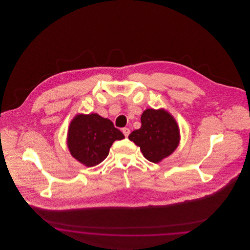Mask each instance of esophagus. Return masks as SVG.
<instances>
[{
	"label": "esophagus",
	"instance_id": "esophagus-1",
	"mask_svg": "<svg viewBox=\"0 0 250 250\" xmlns=\"http://www.w3.org/2000/svg\"><path fill=\"white\" fill-rule=\"evenodd\" d=\"M123 133H124V135L127 138L128 137V135L130 134V130H129V128H127V127H125V128H123Z\"/></svg>",
	"mask_w": 250,
	"mask_h": 250
}]
</instances>
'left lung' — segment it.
Returning a JSON list of instances; mask_svg holds the SVG:
<instances>
[{
  "label": "left lung",
  "instance_id": "8db88e82",
  "mask_svg": "<svg viewBox=\"0 0 250 250\" xmlns=\"http://www.w3.org/2000/svg\"><path fill=\"white\" fill-rule=\"evenodd\" d=\"M142 126L128 136L141 148L143 156L159 163L171 155L180 143V129L175 118L164 108H147L141 117Z\"/></svg>",
  "mask_w": 250,
  "mask_h": 250
}]
</instances>
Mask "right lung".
I'll use <instances>...</instances> for the list:
<instances>
[{
	"label": "right lung",
	"mask_w": 250,
	"mask_h": 250,
	"mask_svg": "<svg viewBox=\"0 0 250 250\" xmlns=\"http://www.w3.org/2000/svg\"><path fill=\"white\" fill-rule=\"evenodd\" d=\"M125 139L113 123L97 113H78L67 130L66 144L72 156L86 167H95L106 159L112 143Z\"/></svg>",
	"instance_id": "add662e5"
}]
</instances>
